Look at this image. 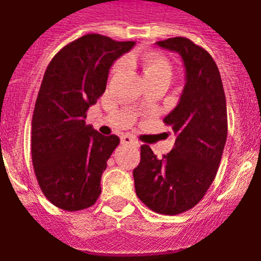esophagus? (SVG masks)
Segmentation results:
<instances>
[{
	"mask_svg": "<svg viewBox=\"0 0 261 261\" xmlns=\"http://www.w3.org/2000/svg\"><path fill=\"white\" fill-rule=\"evenodd\" d=\"M121 142L122 144H134V146H139V143H138L137 140L134 139L133 137H130V135H123V137L121 138Z\"/></svg>",
	"mask_w": 261,
	"mask_h": 261,
	"instance_id": "obj_1",
	"label": "esophagus"
}]
</instances>
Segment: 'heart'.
Segmentation results:
<instances>
[{"mask_svg":"<svg viewBox=\"0 0 261 261\" xmlns=\"http://www.w3.org/2000/svg\"><path fill=\"white\" fill-rule=\"evenodd\" d=\"M142 68H143V73L146 80H155V79H165L168 80L172 76V64L168 59L165 56L160 55L158 52H148L144 54L140 59ZM123 60H119L113 67V72L121 71L123 67Z\"/></svg>","mask_w":261,"mask_h":261,"instance_id":"heart-1","label":"heart"}]
</instances>
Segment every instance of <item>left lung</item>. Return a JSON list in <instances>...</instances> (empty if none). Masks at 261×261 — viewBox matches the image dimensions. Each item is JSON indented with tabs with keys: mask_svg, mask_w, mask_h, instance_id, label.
I'll list each match as a JSON object with an SVG mask.
<instances>
[{
	"mask_svg": "<svg viewBox=\"0 0 261 261\" xmlns=\"http://www.w3.org/2000/svg\"><path fill=\"white\" fill-rule=\"evenodd\" d=\"M156 44L180 54L187 83L178 105L164 118L176 135L173 148L158 159L143 144L133 174L138 198L147 207L176 215L194 207L214 181L227 139V108L221 74L209 52L182 36Z\"/></svg>",
	"mask_w": 261,
	"mask_h": 261,
	"instance_id": "left-lung-1",
	"label": "left lung"
}]
</instances>
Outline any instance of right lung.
Listing matches in <instances>:
<instances>
[{
	"label": "right lung",
	"instance_id": "1",
	"mask_svg": "<svg viewBox=\"0 0 261 261\" xmlns=\"http://www.w3.org/2000/svg\"><path fill=\"white\" fill-rule=\"evenodd\" d=\"M134 44L87 34L47 67L31 122V156L43 194L60 209H87L101 194V176L119 138L85 124L87 110L105 92L114 60Z\"/></svg>",
	"mask_w": 261,
	"mask_h": 261
}]
</instances>
